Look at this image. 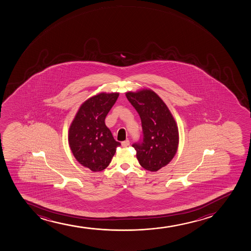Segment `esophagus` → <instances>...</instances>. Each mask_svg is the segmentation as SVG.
<instances>
[{
    "instance_id": "1",
    "label": "esophagus",
    "mask_w": 251,
    "mask_h": 251,
    "mask_svg": "<svg viewBox=\"0 0 251 251\" xmlns=\"http://www.w3.org/2000/svg\"><path fill=\"white\" fill-rule=\"evenodd\" d=\"M129 145H130V141H128V140L121 142V146H122V147H128Z\"/></svg>"
}]
</instances>
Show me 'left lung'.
Wrapping results in <instances>:
<instances>
[{"instance_id":"left-lung-1","label":"left lung","mask_w":251,"mask_h":251,"mask_svg":"<svg viewBox=\"0 0 251 251\" xmlns=\"http://www.w3.org/2000/svg\"><path fill=\"white\" fill-rule=\"evenodd\" d=\"M126 95L141 121L142 138L132 145L137 160L146 170L157 172L176 155L179 141L176 121L152 90L128 92Z\"/></svg>"}]
</instances>
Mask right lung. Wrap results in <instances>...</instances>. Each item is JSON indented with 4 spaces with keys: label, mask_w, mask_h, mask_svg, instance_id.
Listing matches in <instances>:
<instances>
[{
    "label": "right lung",
    "mask_w": 251,
    "mask_h": 251,
    "mask_svg": "<svg viewBox=\"0 0 251 251\" xmlns=\"http://www.w3.org/2000/svg\"><path fill=\"white\" fill-rule=\"evenodd\" d=\"M119 93H100L84 102L69 127V143L76 160L93 172L105 169L121 143L105 126Z\"/></svg>",
    "instance_id": "obj_1"
}]
</instances>
